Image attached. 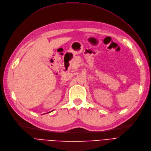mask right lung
<instances>
[{
	"instance_id": "1",
	"label": "right lung",
	"mask_w": 151,
	"mask_h": 151,
	"mask_svg": "<svg viewBox=\"0 0 151 151\" xmlns=\"http://www.w3.org/2000/svg\"><path fill=\"white\" fill-rule=\"evenodd\" d=\"M50 112H51V111H50ZM48 113H50V112H48Z\"/></svg>"
}]
</instances>
